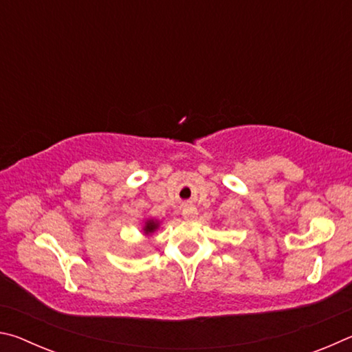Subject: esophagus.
<instances>
[{
	"label": "esophagus",
	"instance_id": "esophagus-1",
	"mask_svg": "<svg viewBox=\"0 0 352 352\" xmlns=\"http://www.w3.org/2000/svg\"><path fill=\"white\" fill-rule=\"evenodd\" d=\"M182 216L186 220H192V219L197 217V210H195L194 206H184L183 211H182Z\"/></svg>",
	"mask_w": 352,
	"mask_h": 352
}]
</instances>
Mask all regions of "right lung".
I'll list each match as a JSON object with an SVG mask.
<instances>
[{
    "instance_id": "right-lung-1",
    "label": "right lung",
    "mask_w": 352,
    "mask_h": 352,
    "mask_svg": "<svg viewBox=\"0 0 352 352\" xmlns=\"http://www.w3.org/2000/svg\"><path fill=\"white\" fill-rule=\"evenodd\" d=\"M155 228H157V223H153L152 220H148L147 225H146V233H152Z\"/></svg>"
}]
</instances>
